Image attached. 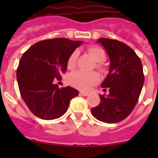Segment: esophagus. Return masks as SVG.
<instances>
[{
	"instance_id": "1",
	"label": "esophagus",
	"mask_w": 158,
	"mask_h": 158,
	"mask_svg": "<svg viewBox=\"0 0 158 158\" xmlns=\"http://www.w3.org/2000/svg\"><path fill=\"white\" fill-rule=\"evenodd\" d=\"M80 95H83V96H87V95H89V93L88 92H80Z\"/></svg>"
}]
</instances>
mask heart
I'll use <instances>...</instances> for the list:
<instances>
[{"instance_id": "1", "label": "heart", "mask_w": 158, "mask_h": 158, "mask_svg": "<svg viewBox=\"0 0 158 158\" xmlns=\"http://www.w3.org/2000/svg\"><path fill=\"white\" fill-rule=\"evenodd\" d=\"M87 51L93 60L96 62V68L103 69L102 62L106 60V52L101 47L91 46L87 48ZM78 58V52L73 51L69 55L67 60V66L69 69H73L76 66ZM100 76L96 72H87L77 70L70 74L68 79L69 85L83 91H88L99 81Z\"/></svg>"}]
</instances>
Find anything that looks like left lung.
<instances>
[{"mask_svg": "<svg viewBox=\"0 0 158 158\" xmlns=\"http://www.w3.org/2000/svg\"><path fill=\"white\" fill-rule=\"evenodd\" d=\"M110 59L109 73L102 83L109 89L108 95H100L99 105L92 108L94 117L106 123H116L126 118L139 98L144 82L141 60L135 51L116 40H98Z\"/></svg>", "mask_w": 158, "mask_h": 158, "instance_id": "left-lung-1", "label": "left lung"}]
</instances>
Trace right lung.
Returning a JSON list of instances; mask_svg holds the SVG:
<instances>
[{"instance_id":"obj_1","label":"right lung","mask_w":158,"mask_h":158,"mask_svg":"<svg viewBox=\"0 0 158 158\" xmlns=\"http://www.w3.org/2000/svg\"><path fill=\"white\" fill-rule=\"evenodd\" d=\"M82 43L66 38L44 40L23 54L17 69V83L34 115L44 120L58 118L67 111L70 100L79 95L76 89L59 88L55 82L62 80L69 55Z\"/></svg>"}]
</instances>
